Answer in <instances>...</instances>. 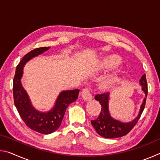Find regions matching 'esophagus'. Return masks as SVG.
I'll list each match as a JSON object with an SVG mask.
<instances>
[{"label":"esophagus","instance_id":"esophagus-1","mask_svg":"<svg viewBox=\"0 0 160 160\" xmlns=\"http://www.w3.org/2000/svg\"><path fill=\"white\" fill-rule=\"evenodd\" d=\"M81 96H82V99L84 100H85V101H90V100L92 99V97L90 92L88 88L83 89L82 92H81Z\"/></svg>","mask_w":160,"mask_h":160}]
</instances>
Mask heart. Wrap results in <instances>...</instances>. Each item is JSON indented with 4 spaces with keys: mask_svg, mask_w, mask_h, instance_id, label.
I'll return each instance as SVG.
<instances>
[{
    "mask_svg": "<svg viewBox=\"0 0 160 160\" xmlns=\"http://www.w3.org/2000/svg\"><path fill=\"white\" fill-rule=\"evenodd\" d=\"M121 63V58L120 56L115 55V54H112V55L107 56L103 58L102 60L99 62L98 70L100 71H107V70L115 68ZM120 75L118 72H114V73L104 78L101 81L100 87L104 90H109L110 88L116 85L120 81Z\"/></svg>",
    "mask_w": 160,
    "mask_h": 160,
    "instance_id": "obj_1",
    "label": "heart"
}]
</instances>
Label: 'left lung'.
Instances as JSON below:
<instances>
[{"instance_id":"1","label":"left lung","mask_w":160,"mask_h":160,"mask_svg":"<svg viewBox=\"0 0 160 160\" xmlns=\"http://www.w3.org/2000/svg\"><path fill=\"white\" fill-rule=\"evenodd\" d=\"M140 85L142 87V90L145 93V98L140 106V111L137 117L129 122H122L113 118L110 114L109 109V92L101 94H97L95 99L98 101L102 106V109L98 118L95 120H92V125L95 129L97 133L102 137L106 138H115L124 136L131 131L132 128L136 125L138 121L144 110L146 102V97L148 95V84L146 75L144 74L139 81Z\"/></svg>"}]
</instances>
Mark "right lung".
Segmentation results:
<instances>
[{
	"label": "right lung",
	"instance_id": "add662e5",
	"mask_svg": "<svg viewBox=\"0 0 160 160\" xmlns=\"http://www.w3.org/2000/svg\"><path fill=\"white\" fill-rule=\"evenodd\" d=\"M49 48L50 47H40L27 53L16 68L13 79V97L19 114L29 128L42 134H50L60 127L67 107L78 99L80 92L78 89L61 92L53 107L47 112H40L32 104L28 94L21 82L23 68L29 60Z\"/></svg>",
	"mask_w": 160,
	"mask_h": 160
}]
</instances>
